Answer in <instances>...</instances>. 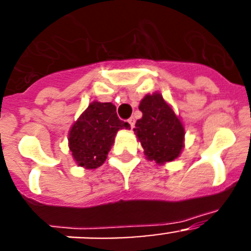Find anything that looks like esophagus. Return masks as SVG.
<instances>
[{
    "mask_svg": "<svg viewBox=\"0 0 251 251\" xmlns=\"http://www.w3.org/2000/svg\"><path fill=\"white\" fill-rule=\"evenodd\" d=\"M128 123H129V126H130V128H134V124H136V121H134V118H129L128 119Z\"/></svg>",
    "mask_w": 251,
    "mask_h": 251,
    "instance_id": "esophagus-1",
    "label": "esophagus"
}]
</instances>
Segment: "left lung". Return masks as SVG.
I'll list each match as a JSON object with an SVG mask.
<instances>
[{"instance_id":"obj_1","label":"left lung","mask_w":251,"mask_h":251,"mask_svg":"<svg viewBox=\"0 0 251 251\" xmlns=\"http://www.w3.org/2000/svg\"><path fill=\"white\" fill-rule=\"evenodd\" d=\"M139 110L143 115L133 130L146 158L158 165L178 158L185 147V128L172 106L162 94L153 93L145 95Z\"/></svg>"}]
</instances>
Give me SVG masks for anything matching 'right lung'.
I'll use <instances>...</instances> for the list:
<instances>
[{
    "instance_id": "1",
    "label": "right lung",
    "mask_w": 251,
    "mask_h": 251,
    "mask_svg": "<svg viewBox=\"0 0 251 251\" xmlns=\"http://www.w3.org/2000/svg\"><path fill=\"white\" fill-rule=\"evenodd\" d=\"M121 129H129V124L118 118L114 104L92 101L69 130V150L76 165L100 167Z\"/></svg>"
}]
</instances>
